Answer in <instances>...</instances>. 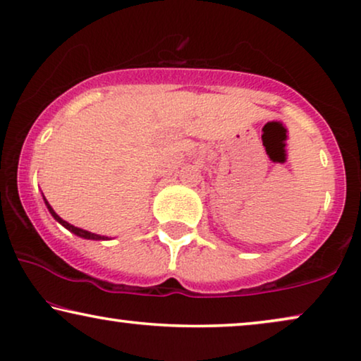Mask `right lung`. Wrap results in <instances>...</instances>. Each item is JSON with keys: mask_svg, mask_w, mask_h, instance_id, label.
<instances>
[{"mask_svg": "<svg viewBox=\"0 0 361 361\" xmlns=\"http://www.w3.org/2000/svg\"><path fill=\"white\" fill-rule=\"evenodd\" d=\"M42 197H44V202H45V206H47V209H49V212L50 214H52V217L55 221L59 222V224H62L65 229H68L70 232H73L75 235H78V237H81V238H88V240H109V237H106V235H99V233H93V232H88V231H85V229H80V227H75V226H72V224H68L67 221H63L62 217H60L57 212H55L54 209H52V206L49 204V201L45 200V196L42 195Z\"/></svg>", "mask_w": 361, "mask_h": 361, "instance_id": "add662e5", "label": "right lung"}]
</instances>
